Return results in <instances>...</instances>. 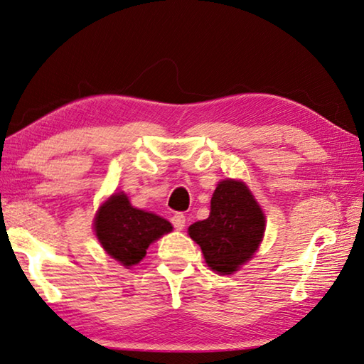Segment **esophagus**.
I'll use <instances>...</instances> for the list:
<instances>
[{"label":"esophagus","instance_id":"34e87169","mask_svg":"<svg viewBox=\"0 0 364 364\" xmlns=\"http://www.w3.org/2000/svg\"><path fill=\"white\" fill-rule=\"evenodd\" d=\"M171 225H173L178 231H181L184 225H186V217H184L183 213H175L173 217H171Z\"/></svg>","mask_w":364,"mask_h":364}]
</instances>
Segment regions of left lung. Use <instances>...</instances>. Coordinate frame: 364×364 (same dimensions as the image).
<instances>
[{"label":"left lung","instance_id":"obj_1","mask_svg":"<svg viewBox=\"0 0 364 364\" xmlns=\"http://www.w3.org/2000/svg\"><path fill=\"white\" fill-rule=\"evenodd\" d=\"M188 232L200 245L208 267L220 274H232L260 245L264 215L245 183L223 180L212 196L208 218L196 221Z\"/></svg>","mask_w":364,"mask_h":364}]
</instances>
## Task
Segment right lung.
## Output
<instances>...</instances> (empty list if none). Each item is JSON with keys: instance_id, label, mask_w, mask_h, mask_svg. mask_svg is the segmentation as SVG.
<instances>
[{"instance_id": "1", "label": "right lung", "mask_w": 364, "mask_h": 364, "mask_svg": "<svg viewBox=\"0 0 364 364\" xmlns=\"http://www.w3.org/2000/svg\"><path fill=\"white\" fill-rule=\"evenodd\" d=\"M171 230L170 221L134 208L125 193L110 196L95 218V232L102 249L127 268L143 260L147 247Z\"/></svg>"}]
</instances>
